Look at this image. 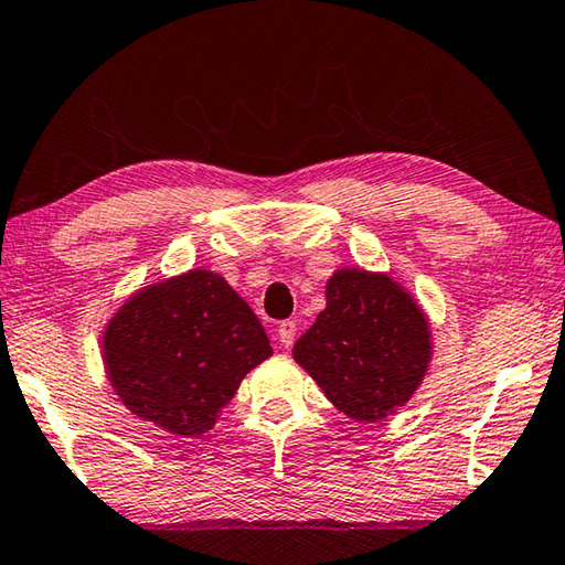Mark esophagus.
<instances>
[{
    "mask_svg": "<svg viewBox=\"0 0 565 565\" xmlns=\"http://www.w3.org/2000/svg\"><path fill=\"white\" fill-rule=\"evenodd\" d=\"M295 334H297V324L292 322V319H285V322H280L278 339L285 349H290L295 344Z\"/></svg>",
    "mask_w": 565,
    "mask_h": 565,
    "instance_id": "esophagus-1",
    "label": "esophagus"
}]
</instances>
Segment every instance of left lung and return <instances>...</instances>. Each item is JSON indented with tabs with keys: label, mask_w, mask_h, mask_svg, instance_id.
<instances>
[{
	"label": "left lung",
	"mask_w": 565,
	"mask_h": 565,
	"mask_svg": "<svg viewBox=\"0 0 565 565\" xmlns=\"http://www.w3.org/2000/svg\"><path fill=\"white\" fill-rule=\"evenodd\" d=\"M327 307L297 339L292 359L337 411L379 423L413 398L433 361L430 319L393 275L339 268Z\"/></svg>",
	"instance_id": "8db88e82"
}]
</instances>
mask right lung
Segmentation results:
<instances>
[{
  "label": "right lung",
  "mask_w": 565,
  "mask_h": 565,
  "mask_svg": "<svg viewBox=\"0 0 565 565\" xmlns=\"http://www.w3.org/2000/svg\"><path fill=\"white\" fill-rule=\"evenodd\" d=\"M100 349L122 406L177 438L214 428L248 371L273 356L248 302L209 268L127 295L103 327Z\"/></svg>",
  "instance_id": "add662e5"
}]
</instances>
